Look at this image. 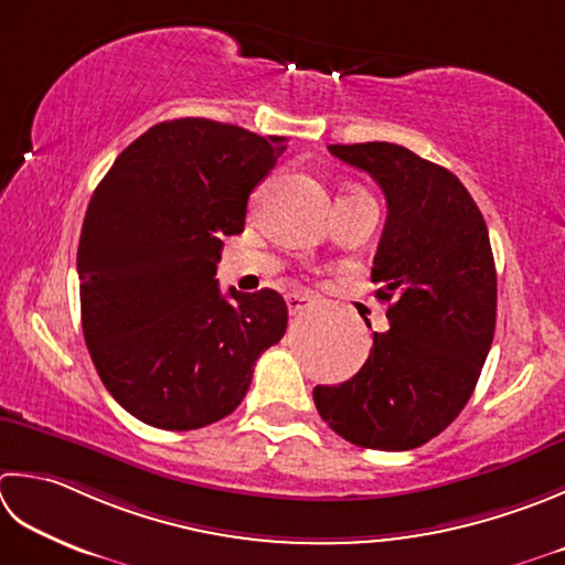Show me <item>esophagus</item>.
Wrapping results in <instances>:
<instances>
[{
	"instance_id": "1",
	"label": "esophagus",
	"mask_w": 565,
	"mask_h": 565,
	"mask_svg": "<svg viewBox=\"0 0 565 565\" xmlns=\"http://www.w3.org/2000/svg\"><path fill=\"white\" fill-rule=\"evenodd\" d=\"M311 303H313V298L308 294H289V296H286V308H289L291 316L301 313L303 308H308Z\"/></svg>"
}]
</instances>
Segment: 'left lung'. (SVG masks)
<instances>
[{
    "label": "left lung",
    "mask_w": 565,
    "mask_h": 565,
    "mask_svg": "<svg viewBox=\"0 0 565 565\" xmlns=\"http://www.w3.org/2000/svg\"><path fill=\"white\" fill-rule=\"evenodd\" d=\"M386 198L372 281L390 330L338 386H316L323 422L350 444L412 450L472 396L494 338L497 271L488 225L456 173L390 141L330 143Z\"/></svg>",
    "instance_id": "1"
}]
</instances>
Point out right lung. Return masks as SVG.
Returning a JSON list of instances; mask_svg holds the SVG:
<instances>
[{
	"instance_id": "add662e5",
	"label": "right lung",
	"mask_w": 565,
	"mask_h": 565,
	"mask_svg": "<svg viewBox=\"0 0 565 565\" xmlns=\"http://www.w3.org/2000/svg\"><path fill=\"white\" fill-rule=\"evenodd\" d=\"M286 137L183 117L153 125L105 173L77 245L83 335L107 392L163 430L235 412L254 362L286 333L274 289L220 291L223 237L245 230L247 201Z\"/></svg>"
}]
</instances>
